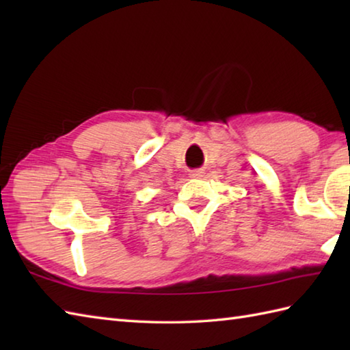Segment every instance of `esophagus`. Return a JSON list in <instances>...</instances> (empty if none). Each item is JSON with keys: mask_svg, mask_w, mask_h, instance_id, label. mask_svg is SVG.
<instances>
[{"mask_svg": "<svg viewBox=\"0 0 350 350\" xmlns=\"http://www.w3.org/2000/svg\"><path fill=\"white\" fill-rule=\"evenodd\" d=\"M189 176L194 177V179H198V177L203 176V170H200V168L192 170V171H189Z\"/></svg>", "mask_w": 350, "mask_h": 350, "instance_id": "esophagus-1", "label": "esophagus"}]
</instances>
